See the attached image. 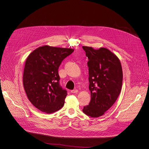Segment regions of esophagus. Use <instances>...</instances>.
<instances>
[{"instance_id":"esophagus-1","label":"esophagus","mask_w":149,"mask_h":149,"mask_svg":"<svg viewBox=\"0 0 149 149\" xmlns=\"http://www.w3.org/2000/svg\"><path fill=\"white\" fill-rule=\"evenodd\" d=\"M78 90H71V93H72V94H74V93H78Z\"/></svg>"}]
</instances>
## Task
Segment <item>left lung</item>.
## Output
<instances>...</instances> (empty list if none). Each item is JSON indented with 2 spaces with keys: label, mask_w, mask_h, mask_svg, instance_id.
Listing matches in <instances>:
<instances>
[{
  "label": "left lung",
  "mask_w": 149,
  "mask_h": 149,
  "mask_svg": "<svg viewBox=\"0 0 149 149\" xmlns=\"http://www.w3.org/2000/svg\"><path fill=\"white\" fill-rule=\"evenodd\" d=\"M88 58L89 90L91 101L82 111L91 117H98L117 100L122 87L123 70L118 57L105 48L94 49L82 47Z\"/></svg>",
  "instance_id": "left-lung-1"
}]
</instances>
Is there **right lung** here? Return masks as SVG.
Here are the masks:
<instances>
[{
  "instance_id": "obj_1",
  "label": "right lung",
  "mask_w": 149,
  "mask_h": 149,
  "mask_svg": "<svg viewBox=\"0 0 149 149\" xmlns=\"http://www.w3.org/2000/svg\"><path fill=\"white\" fill-rule=\"evenodd\" d=\"M73 49L40 47L28 56L23 83L30 102L40 111L48 114L60 110L64 105L67 91L59 84L58 68Z\"/></svg>"
}]
</instances>
